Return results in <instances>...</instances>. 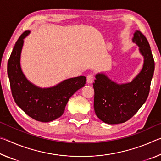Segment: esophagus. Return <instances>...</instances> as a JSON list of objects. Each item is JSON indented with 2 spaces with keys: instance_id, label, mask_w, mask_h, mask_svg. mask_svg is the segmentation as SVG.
Here are the masks:
<instances>
[{
  "instance_id": "obj_1",
  "label": "esophagus",
  "mask_w": 161,
  "mask_h": 161,
  "mask_svg": "<svg viewBox=\"0 0 161 161\" xmlns=\"http://www.w3.org/2000/svg\"><path fill=\"white\" fill-rule=\"evenodd\" d=\"M93 81H94V75H93L89 74V75H87V77H86L87 83H89V84L92 83Z\"/></svg>"
}]
</instances>
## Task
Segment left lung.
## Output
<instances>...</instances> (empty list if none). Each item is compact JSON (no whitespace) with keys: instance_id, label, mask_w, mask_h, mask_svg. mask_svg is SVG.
Returning <instances> with one entry per match:
<instances>
[{"instance_id":"left-lung-1","label":"left lung","mask_w":161,"mask_h":161,"mask_svg":"<svg viewBox=\"0 0 161 161\" xmlns=\"http://www.w3.org/2000/svg\"><path fill=\"white\" fill-rule=\"evenodd\" d=\"M133 42L143 56V68L131 82L117 84L107 75L99 73L93 83L94 108L98 118L104 123H124L135 115L146 102L153 76L155 62L151 47L140 31L133 34Z\"/></svg>"}]
</instances>
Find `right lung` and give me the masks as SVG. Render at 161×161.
<instances>
[{
    "label": "right lung",
    "mask_w": 161,
    "mask_h": 161,
    "mask_svg": "<svg viewBox=\"0 0 161 161\" xmlns=\"http://www.w3.org/2000/svg\"><path fill=\"white\" fill-rule=\"evenodd\" d=\"M26 31L16 42L8 62L7 72L13 99L27 115L36 121L50 122L63 114L69 98L86 84L84 76L70 78L50 88H40L27 80L20 67V54Z\"/></svg>",
    "instance_id": "add662e5"
}]
</instances>
